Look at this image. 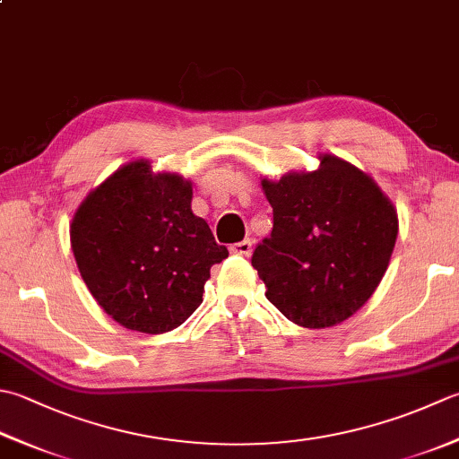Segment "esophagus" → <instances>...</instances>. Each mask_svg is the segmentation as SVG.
I'll return each mask as SVG.
<instances>
[{
	"label": "esophagus",
	"mask_w": 459,
	"mask_h": 459,
	"mask_svg": "<svg viewBox=\"0 0 459 459\" xmlns=\"http://www.w3.org/2000/svg\"><path fill=\"white\" fill-rule=\"evenodd\" d=\"M230 250L235 255H240V256H250V255H253V242L247 238V240H242V242H237V245H232Z\"/></svg>",
	"instance_id": "obj_1"
}]
</instances>
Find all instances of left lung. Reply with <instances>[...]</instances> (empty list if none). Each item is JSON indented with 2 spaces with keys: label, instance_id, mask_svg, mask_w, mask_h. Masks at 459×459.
Listing matches in <instances>:
<instances>
[{
  "label": "left lung",
  "instance_id": "obj_1",
  "mask_svg": "<svg viewBox=\"0 0 459 459\" xmlns=\"http://www.w3.org/2000/svg\"><path fill=\"white\" fill-rule=\"evenodd\" d=\"M316 170L263 178L271 237L253 266L266 299L310 330L348 320L378 289L398 237V212L378 183L348 160L318 155Z\"/></svg>",
  "mask_w": 459,
  "mask_h": 459
}]
</instances>
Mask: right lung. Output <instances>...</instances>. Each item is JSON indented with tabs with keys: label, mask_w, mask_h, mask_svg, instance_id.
Returning <instances> with one entry per match:
<instances>
[{
	"label": "right lung",
	"mask_w": 459,
	"mask_h": 459,
	"mask_svg": "<svg viewBox=\"0 0 459 459\" xmlns=\"http://www.w3.org/2000/svg\"><path fill=\"white\" fill-rule=\"evenodd\" d=\"M191 201V181L137 159L77 206L69 237L81 278L121 326L163 334L201 307L211 266L229 250Z\"/></svg>",
	"instance_id": "obj_1"
}]
</instances>
